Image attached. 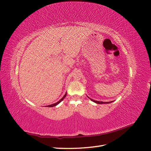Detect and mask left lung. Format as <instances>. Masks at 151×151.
Returning a JSON list of instances; mask_svg holds the SVG:
<instances>
[{
    "label": "left lung",
    "mask_w": 151,
    "mask_h": 151,
    "mask_svg": "<svg viewBox=\"0 0 151 151\" xmlns=\"http://www.w3.org/2000/svg\"><path fill=\"white\" fill-rule=\"evenodd\" d=\"M89 98V97H88ZM91 101H93V102H94V103H97V104H108V103H112V102H113V101H109V102H103V101H96V100H94V99H91L90 98H89Z\"/></svg>",
    "instance_id": "left-lung-1"
}]
</instances>
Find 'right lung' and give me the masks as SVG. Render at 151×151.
Instances as JSON below:
<instances>
[{
    "mask_svg": "<svg viewBox=\"0 0 151 151\" xmlns=\"http://www.w3.org/2000/svg\"><path fill=\"white\" fill-rule=\"evenodd\" d=\"M66 95H67V93L65 94V95H64V96H63V98H62L61 99L59 100V101H58V102H57V103H53V104H50V105H48L47 107H53V106H57V104H58L59 103H60V102L62 101V100H63V99H64V98H65Z\"/></svg>",
    "mask_w": 151,
    "mask_h": 151,
    "instance_id": "1",
    "label": "right lung"
}]
</instances>
